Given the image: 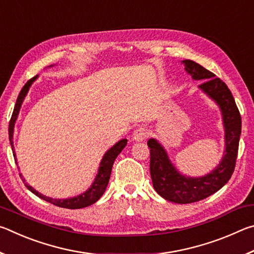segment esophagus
I'll return each mask as SVG.
<instances>
[{
  "label": "esophagus",
  "mask_w": 254,
  "mask_h": 254,
  "mask_svg": "<svg viewBox=\"0 0 254 254\" xmlns=\"http://www.w3.org/2000/svg\"><path fill=\"white\" fill-rule=\"evenodd\" d=\"M148 135H149L148 128L144 127H137L136 130H134V132H133L132 137H133V140H134V141H142Z\"/></svg>",
  "instance_id": "obj_1"
}]
</instances>
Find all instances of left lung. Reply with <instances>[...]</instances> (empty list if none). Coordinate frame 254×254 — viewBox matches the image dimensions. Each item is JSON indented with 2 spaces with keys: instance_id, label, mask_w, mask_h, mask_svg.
Segmentation results:
<instances>
[{
  "instance_id": "obj_1",
  "label": "left lung",
  "mask_w": 254,
  "mask_h": 254,
  "mask_svg": "<svg viewBox=\"0 0 254 254\" xmlns=\"http://www.w3.org/2000/svg\"><path fill=\"white\" fill-rule=\"evenodd\" d=\"M185 69L195 80H203L199 88L220 106L225 130V151L212 173L203 177L184 176L175 168L165 148L156 139H149L150 175L156 191L177 204H190L206 198L229 182L235 168L241 135V115L226 84L212 71L192 60H183Z\"/></svg>"
}]
</instances>
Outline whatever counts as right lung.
Wrapping results in <instances>:
<instances>
[{"instance_id":"1","label":"right lung","mask_w":254,"mask_h":254,"mask_svg":"<svg viewBox=\"0 0 254 254\" xmlns=\"http://www.w3.org/2000/svg\"><path fill=\"white\" fill-rule=\"evenodd\" d=\"M37 76H34L33 78L28 80L25 85L21 89V92L18 96V100H16L13 113H12V117L10 120V124H8V139H10V143L12 147V151H13V156H14V160L16 163V158H15V150H14V145H13V132H14V124L16 119H18L19 112H20V107L22 105L23 100L25 95L28 94V91L30 88V86L32 85V83L36 80ZM127 139H122L120 140L118 143H115L113 147H112L109 151H107L104 157H103L102 161L100 163V168H98V173L96 175V178L94 180V183L92 184V186L89 187L87 190L83 194H80L78 196L75 197H70V198H65V199H57V198H51V197H47L45 195L38 192L36 189L32 188L30 185L25 183L24 178L22 177V175L20 174V177L22 178L23 183L25 185L30 191L33 192L34 195L39 197V198L44 199L46 201H49V203L54 204L56 206H59V207H64V208H69V209H77V208H84L87 207V206L92 205L94 203L101 198L102 195L104 194L105 189L107 187V184H109V180L111 177V173H112V167H113L114 160L117 159V157L120 154V152L122 151L124 147L127 145Z\"/></svg>"}]
</instances>
